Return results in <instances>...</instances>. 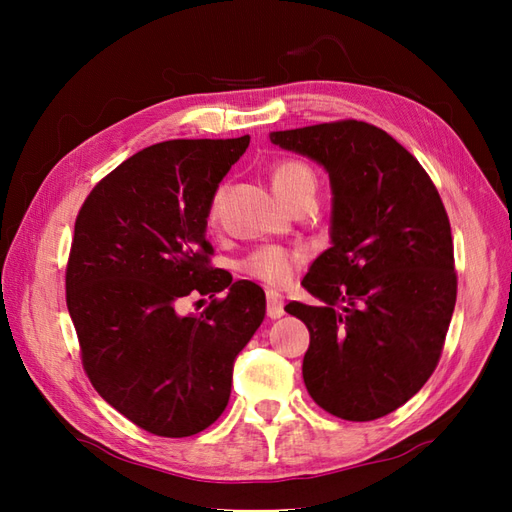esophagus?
Wrapping results in <instances>:
<instances>
[{"label": "esophagus", "instance_id": "esophagus-1", "mask_svg": "<svg viewBox=\"0 0 512 512\" xmlns=\"http://www.w3.org/2000/svg\"><path fill=\"white\" fill-rule=\"evenodd\" d=\"M286 312H284V297L280 292L275 290H267V316L271 320H277L282 318Z\"/></svg>", "mask_w": 512, "mask_h": 512}]
</instances>
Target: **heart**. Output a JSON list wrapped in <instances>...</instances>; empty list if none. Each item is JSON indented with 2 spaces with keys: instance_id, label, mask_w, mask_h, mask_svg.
I'll list each match as a JSON object with an SVG mask.
<instances>
[{
  "instance_id": "heart-1",
  "label": "heart",
  "mask_w": 512,
  "mask_h": 512,
  "mask_svg": "<svg viewBox=\"0 0 512 512\" xmlns=\"http://www.w3.org/2000/svg\"><path fill=\"white\" fill-rule=\"evenodd\" d=\"M271 185L277 198L288 205L292 198H297L305 192H316V175L305 162L299 160H282L277 162L271 170ZM222 190H218L211 198L209 205V220H218ZM307 252L303 247H280V245H267L258 247L250 256L241 260V271L256 277L260 282H267L271 286H284L292 280L294 271L305 260Z\"/></svg>"
}]
</instances>
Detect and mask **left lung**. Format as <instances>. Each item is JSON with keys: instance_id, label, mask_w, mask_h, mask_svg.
Returning a JSON list of instances; mask_svg holds the SVG:
<instances>
[{"instance_id": "1", "label": "left lung", "mask_w": 512, "mask_h": 512, "mask_svg": "<svg viewBox=\"0 0 512 512\" xmlns=\"http://www.w3.org/2000/svg\"><path fill=\"white\" fill-rule=\"evenodd\" d=\"M331 181V247L303 277L320 305L288 303L309 329L307 393L344 421L404 406L438 365L457 299L453 237L436 185L365 121L271 132Z\"/></svg>"}]
</instances>
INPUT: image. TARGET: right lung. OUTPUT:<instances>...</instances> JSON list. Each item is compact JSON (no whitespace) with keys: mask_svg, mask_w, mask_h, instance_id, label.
<instances>
[{"mask_svg":"<svg viewBox=\"0 0 512 512\" xmlns=\"http://www.w3.org/2000/svg\"><path fill=\"white\" fill-rule=\"evenodd\" d=\"M247 145H151L91 190L74 224L66 303L83 367L104 401L156 436L218 421L235 359L265 320V292L211 269L205 237L211 198ZM222 289L200 317L178 312L190 291Z\"/></svg>","mask_w":512,"mask_h":512,"instance_id":"add662e5","label":"right lung"}]
</instances>
